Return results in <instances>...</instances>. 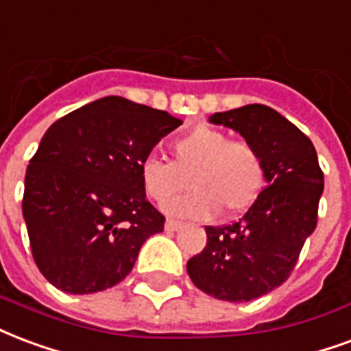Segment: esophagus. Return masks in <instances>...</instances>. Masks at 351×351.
Segmentation results:
<instances>
[{
	"instance_id": "obj_1",
	"label": "esophagus",
	"mask_w": 351,
	"mask_h": 351,
	"mask_svg": "<svg viewBox=\"0 0 351 351\" xmlns=\"http://www.w3.org/2000/svg\"><path fill=\"white\" fill-rule=\"evenodd\" d=\"M180 227H182V223L175 221V219H167V221H165V230H171V232H175V230H178Z\"/></svg>"
}]
</instances>
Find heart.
Listing matches in <instances>:
<instances>
[{
	"label": "heart",
	"mask_w": 351,
	"mask_h": 351,
	"mask_svg": "<svg viewBox=\"0 0 351 351\" xmlns=\"http://www.w3.org/2000/svg\"><path fill=\"white\" fill-rule=\"evenodd\" d=\"M171 162L149 156L139 165L141 186L149 199L165 202L191 183V194L163 204L180 217H210L223 210L241 214L261 197L266 163L255 145L230 139L227 132L199 124L169 145Z\"/></svg>",
	"instance_id": "1"
}]
</instances>
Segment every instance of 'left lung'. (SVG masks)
I'll use <instances>...</instances> for the list:
<instances>
[{"label": "left lung", "instance_id": "left-lung-1", "mask_svg": "<svg viewBox=\"0 0 351 351\" xmlns=\"http://www.w3.org/2000/svg\"><path fill=\"white\" fill-rule=\"evenodd\" d=\"M208 121L236 130L266 163L268 186L255 204L236 223L206 227V247L188 261L199 290L241 303L281 287L294 271L316 228L324 173L311 139L268 106L249 104Z\"/></svg>", "mask_w": 351, "mask_h": 351}]
</instances>
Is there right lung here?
<instances>
[{"instance_id":"1","label":"right lung","mask_w":351,"mask_h":351,"mask_svg":"<svg viewBox=\"0 0 351 351\" xmlns=\"http://www.w3.org/2000/svg\"><path fill=\"white\" fill-rule=\"evenodd\" d=\"M182 124L167 111L106 96L59 119L25 171L22 212L40 274L66 294L102 292L132 271L163 217L139 165Z\"/></svg>"}]
</instances>
